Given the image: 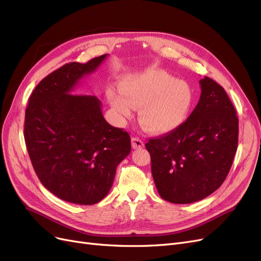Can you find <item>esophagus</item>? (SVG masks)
Here are the masks:
<instances>
[{"label":"esophagus","instance_id":"obj_1","mask_svg":"<svg viewBox=\"0 0 261 261\" xmlns=\"http://www.w3.org/2000/svg\"><path fill=\"white\" fill-rule=\"evenodd\" d=\"M144 147V143L137 137H133L132 138V148L133 149H139Z\"/></svg>","mask_w":261,"mask_h":261}]
</instances>
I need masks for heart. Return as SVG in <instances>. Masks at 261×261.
Masks as SVG:
<instances>
[{
    "mask_svg": "<svg viewBox=\"0 0 261 261\" xmlns=\"http://www.w3.org/2000/svg\"><path fill=\"white\" fill-rule=\"evenodd\" d=\"M120 91H108V99L121 117L139 108V121L152 134L175 130L185 122L193 106V90L186 82L160 69H148L124 78Z\"/></svg>",
    "mask_w": 261,
    "mask_h": 261,
    "instance_id": "b5f03b06",
    "label": "heart"
}]
</instances>
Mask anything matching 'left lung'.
Here are the masks:
<instances>
[{"label": "left lung", "mask_w": 261, "mask_h": 261, "mask_svg": "<svg viewBox=\"0 0 261 261\" xmlns=\"http://www.w3.org/2000/svg\"><path fill=\"white\" fill-rule=\"evenodd\" d=\"M199 84V102L187 120L146 144L158 192L173 203L198 201L217 191L238 149L239 117L230 98L209 77Z\"/></svg>", "instance_id": "obj_1"}]
</instances>
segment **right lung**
Segmentation results:
<instances>
[{"instance_id":"right-lung-1","label":"right lung","mask_w":261,"mask_h":261,"mask_svg":"<svg viewBox=\"0 0 261 261\" xmlns=\"http://www.w3.org/2000/svg\"><path fill=\"white\" fill-rule=\"evenodd\" d=\"M106 58L54 70L38 84L26 108L23 137L38 178L53 195L77 204L103 199L116 167L130 152L128 133L105 120L97 97L70 93Z\"/></svg>"}]
</instances>
